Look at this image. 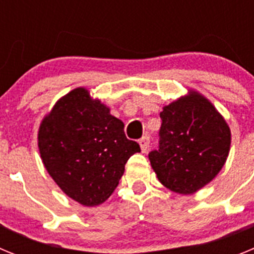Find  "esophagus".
Wrapping results in <instances>:
<instances>
[{
  "label": "esophagus",
  "mask_w": 254,
  "mask_h": 254,
  "mask_svg": "<svg viewBox=\"0 0 254 254\" xmlns=\"http://www.w3.org/2000/svg\"><path fill=\"white\" fill-rule=\"evenodd\" d=\"M138 143H140L141 151H142V152H147V150H149V147H150V138H149V136H143V137L141 138L140 141H138Z\"/></svg>",
  "instance_id": "obj_1"
}]
</instances>
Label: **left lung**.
<instances>
[{"label":"left lung","instance_id":"obj_1","mask_svg":"<svg viewBox=\"0 0 254 254\" xmlns=\"http://www.w3.org/2000/svg\"><path fill=\"white\" fill-rule=\"evenodd\" d=\"M159 149L149 154L161 185L179 194L205 187L224 167L232 133L224 117L198 91L163 108Z\"/></svg>","mask_w":254,"mask_h":254}]
</instances>
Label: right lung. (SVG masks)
I'll return each mask as SVG.
<instances>
[{
  "instance_id": "1",
  "label": "right lung",
  "mask_w": 254,
  "mask_h": 254,
  "mask_svg": "<svg viewBox=\"0 0 254 254\" xmlns=\"http://www.w3.org/2000/svg\"><path fill=\"white\" fill-rule=\"evenodd\" d=\"M123 128L85 87L62 96L44 117L38 131L40 158L69 198L91 207L111 197L129 156L141 151Z\"/></svg>"
}]
</instances>
